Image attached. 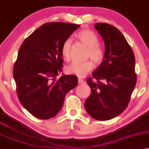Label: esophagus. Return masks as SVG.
Here are the masks:
<instances>
[{"label":"esophagus","mask_w":149,"mask_h":149,"mask_svg":"<svg viewBox=\"0 0 149 149\" xmlns=\"http://www.w3.org/2000/svg\"><path fill=\"white\" fill-rule=\"evenodd\" d=\"M78 82H79V84H82V83H83V82H84V81H83V79H81V78H79V79H78Z\"/></svg>","instance_id":"1"}]
</instances>
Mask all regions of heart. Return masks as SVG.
Wrapping results in <instances>:
<instances>
[{
    "instance_id": "obj_1",
    "label": "heart",
    "mask_w": 149,
    "mask_h": 149,
    "mask_svg": "<svg viewBox=\"0 0 149 149\" xmlns=\"http://www.w3.org/2000/svg\"><path fill=\"white\" fill-rule=\"evenodd\" d=\"M78 38L81 42L85 45L88 48L87 56L91 58L96 64L102 62L104 58V51L98 45L99 40L97 35L93 31L89 29H83L79 32L77 35ZM72 40L67 38L64 41L61 47V53L63 57L68 59L70 56L71 51ZM93 65L92 62L87 61H73L69 65L66 67V70L68 73L74 74L77 77H83L93 69Z\"/></svg>"
}]
</instances>
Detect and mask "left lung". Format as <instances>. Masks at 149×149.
I'll return each instance as SVG.
<instances>
[{
	"instance_id": "left-lung-1",
	"label": "left lung",
	"mask_w": 149,
	"mask_h": 149,
	"mask_svg": "<svg viewBox=\"0 0 149 149\" xmlns=\"http://www.w3.org/2000/svg\"><path fill=\"white\" fill-rule=\"evenodd\" d=\"M95 28L105 45L103 61L92 78L86 80L91 89L84 108L98 120L112 119L125 111L135 87V58L133 51L119 30L107 23Z\"/></svg>"
}]
</instances>
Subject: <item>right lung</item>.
<instances>
[{
	"label": "right lung",
	"instance_id": "add662e5",
	"mask_svg": "<svg viewBox=\"0 0 149 149\" xmlns=\"http://www.w3.org/2000/svg\"><path fill=\"white\" fill-rule=\"evenodd\" d=\"M81 26L67 22L44 24L24 40L13 68L19 101L32 115L49 119L61 111L65 96L78 84L77 77L63 74L61 47Z\"/></svg>",
	"mask_w": 149,
	"mask_h": 149
}]
</instances>
